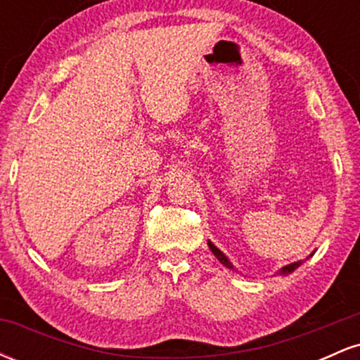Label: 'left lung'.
Listing matches in <instances>:
<instances>
[{"mask_svg":"<svg viewBox=\"0 0 360 360\" xmlns=\"http://www.w3.org/2000/svg\"><path fill=\"white\" fill-rule=\"evenodd\" d=\"M208 245H210V250H212L213 254H214V257H217L218 260H220V262L223 264V266H225V267H229V269H233V264L230 262L229 257H226V255L223 254V252H221L220 249H217V247H214L213 243L210 242V240H208ZM300 264H301V262H292V264H289V266H284L283 269L279 271V274H289V272H292V271H295L296 267H300Z\"/></svg>","mask_w":360,"mask_h":360,"instance_id":"obj_1","label":"left lung"}]
</instances>
